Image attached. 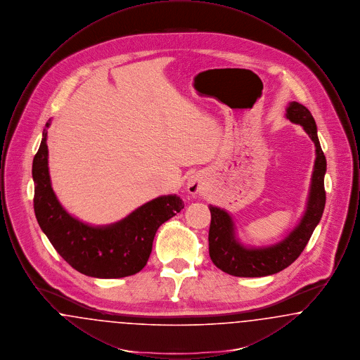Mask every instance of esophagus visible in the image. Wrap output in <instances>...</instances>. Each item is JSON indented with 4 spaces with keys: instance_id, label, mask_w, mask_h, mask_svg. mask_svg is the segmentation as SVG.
Listing matches in <instances>:
<instances>
[{
    "instance_id": "34e87169",
    "label": "esophagus",
    "mask_w": 360,
    "mask_h": 360,
    "mask_svg": "<svg viewBox=\"0 0 360 360\" xmlns=\"http://www.w3.org/2000/svg\"><path fill=\"white\" fill-rule=\"evenodd\" d=\"M204 185H205V182H204L202 176H200V175H197V174L190 175L188 178V181H186L188 191L190 194H193V195L201 193V191L204 190Z\"/></svg>"
}]
</instances>
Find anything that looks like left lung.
Masks as SVG:
<instances>
[{"label":"left lung","mask_w":360,"mask_h":360,"mask_svg":"<svg viewBox=\"0 0 360 360\" xmlns=\"http://www.w3.org/2000/svg\"><path fill=\"white\" fill-rule=\"evenodd\" d=\"M285 117L300 124L316 147V159L310 178L305 212L290 232L271 245H247L238 238V228L232 216L219 206L209 205L212 221L209 228V255L212 262L226 274L244 278L276 274L301 255L309 239L319 225L324 206L326 172V155L321 150L317 127L311 113L300 103L291 101L286 108Z\"/></svg>","instance_id":"obj_1"}]
</instances>
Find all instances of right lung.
Returning <instances> with one entry per match:
<instances>
[{
  "label": "right lung",
  "mask_w": 360,
  "mask_h": 360,
  "mask_svg": "<svg viewBox=\"0 0 360 360\" xmlns=\"http://www.w3.org/2000/svg\"><path fill=\"white\" fill-rule=\"evenodd\" d=\"M32 163L34 209L41 231L72 269L94 278H124L147 264L158 228L184 209L176 194L160 195L139 206L120 221L91 225L70 214L59 202L49 169L47 129Z\"/></svg>",
  "instance_id": "obj_1"
}]
</instances>
